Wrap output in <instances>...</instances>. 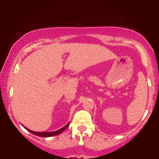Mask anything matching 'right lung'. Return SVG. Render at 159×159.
Listing matches in <instances>:
<instances>
[{"label":"right lung","instance_id":"add662e5","mask_svg":"<svg viewBox=\"0 0 159 159\" xmlns=\"http://www.w3.org/2000/svg\"><path fill=\"white\" fill-rule=\"evenodd\" d=\"M68 125H69V123H68V124L66 125L65 126V127H63L62 129L57 130V131H48V132H37V131H31V130L27 129V128H25L27 130H28V131L30 133H32V134H35V135H38L39 136V137H51V136H54V135H57V134H61V133L62 132V131H64V130H65L67 129V128L68 127Z\"/></svg>","mask_w":159,"mask_h":159}]
</instances>
